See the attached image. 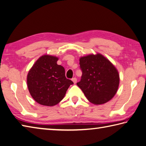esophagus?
<instances>
[{
  "mask_svg": "<svg viewBox=\"0 0 146 146\" xmlns=\"http://www.w3.org/2000/svg\"><path fill=\"white\" fill-rule=\"evenodd\" d=\"M72 81H73V82L74 83V84H76V83L77 82V79L76 78V77H74V78L72 79Z\"/></svg>",
  "mask_w": 146,
  "mask_h": 146,
  "instance_id": "obj_1",
  "label": "esophagus"
}]
</instances>
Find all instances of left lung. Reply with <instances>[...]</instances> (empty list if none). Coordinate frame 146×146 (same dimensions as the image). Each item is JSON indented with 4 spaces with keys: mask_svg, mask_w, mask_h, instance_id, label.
I'll return each instance as SVG.
<instances>
[{
    "mask_svg": "<svg viewBox=\"0 0 146 146\" xmlns=\"http://www.w3.org/2000/svg\"><path fill=\"white\" fill-rule=\"evenodd\" d=\"M82 76L77 85L86 98L94 105L111 100L118 90L120 77L117 69L100 53L82 56L79 59Z\"/></svg>",
    "mask_w": 146,
    "mask_h": 146,
    "instance_id": "obj_1",
    "label": "left lung"
}]
</instances>
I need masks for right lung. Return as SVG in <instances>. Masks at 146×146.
I'll return each instance as SVG.
<instances>
[{
	"mask_svg": "<svg viewBox=\"0 0 146 146\" xmlns=\"http://www.w3.org/2000/svg\"><path fill=\"white\" fill-rule=\"evenodd\" d=\"M58 60L55 56H41L28 74L29 93L41 105H56L64 98L69 86L74 84L65 77L64 68L57 64Z\"/></svg>",
	"mask_w": 146,
	"mask_h": 146,
	"instance_id": "add662e5",
	"label": "right lung"
}]
</instances>
